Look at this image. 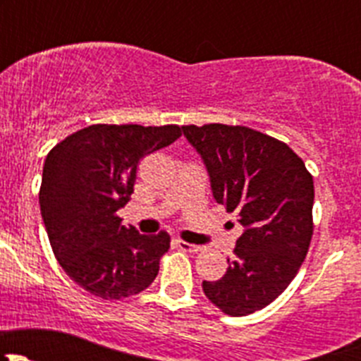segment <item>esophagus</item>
I'll use <instances>...</instances> for the list:
<instances>
[{
    "mask_svg": "<svg viewBox=\"0 0 361 361\" xmlns=\"http://www.w3.org/2000/svg\"><path fill=\"white\" fill-rule=\"evenodd\" d=\"M176 246L180 250H183V251H190V253H195V251H199L201 250V246H197V245H192V243H187V241H183V239H176Z\"/></svg>",
    "mask_w": 361,
    "mask_h": 361,
    "instance_id": "esophagus-1",
    "label": "esophagus"
}]
</instances>
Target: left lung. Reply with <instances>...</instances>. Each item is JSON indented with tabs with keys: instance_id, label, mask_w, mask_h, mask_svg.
<instances>
[{
	"instance_id": "8db88e82",
	"label": "left lung",
	"mask_w": 361,
	"mask_h": 361,
	"mask_svg": "<svg viewBox=\"0 0 361 361\" xmlns=\"http://www.w3.org/2000/svg\"><path fill=\"white\" fill-rule=\"evenodd\" d=\"M201 154L218 204L243 225L234 260L206 297L228 316H248L279 297L297 276L312 231L314 183L283 141L245 126H183Z\"/></svg>"
}]
</instances>
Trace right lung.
<instances>
[{
	"label": "right lung",
	"mask_w": 361,
	"mask_h": 361,
	"mask_svg": "<svg viewBox=\"0 0 361 361\" xmlns=\"http://www.w3.org/2000/svg\"><path fill=\"white\" fill-rule=\"evenodd\" d=\"M181 136L180 126L96 123L49 152L39 209L64 272L89 293L120 300L154 283L171 238L141 235L116 214L134 192L140 160Z\"/></svg>",
	"instance_id": "1"
}]
</instances>
